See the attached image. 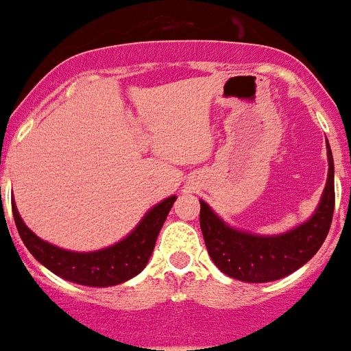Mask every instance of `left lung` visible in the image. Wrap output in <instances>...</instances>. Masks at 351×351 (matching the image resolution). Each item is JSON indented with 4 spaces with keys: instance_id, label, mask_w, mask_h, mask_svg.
<instances>
[{
    "instance_id": "left-lung-1",
    "label": "left lung",
    "mask_w": 351,
    "mask_h": 351,
    "mask_svg": "<svg viewBox=\"0 0 351 351\" xmlns=\"http://www.w3.org/2000/svg\"><path fill=\"white\" fill-rule=\"evenodd\" d=\"M328 179L321 201L310 219L276 235H259L224 223L204 201L201 232L214 265L228 277L245 282H268L290 276L317 254L332 224L335 206L333 156L326 139Z\"/></svg>"
}]
</instances>
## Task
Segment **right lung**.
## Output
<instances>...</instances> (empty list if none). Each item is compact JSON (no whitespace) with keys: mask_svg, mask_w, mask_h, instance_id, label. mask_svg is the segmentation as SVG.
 Wrapping results in <instances>:
<instances>
[{"mask_svg":"<svg viewBox=\"0 0 351 351\" xmlns=\"http://www.w3.org/2000/svg\"><path fill=\"white\" fill-rule=\"evenodd\" d=\"M176 199V195L162 199L161 203L148 210L127 237L96 252H72L50 245L25 224L16 204H12V214L19 237L45 268L75 285L106 288L128 281L147 266L162 223L167 221Z\"/></svg>","mask_w":351,"mask_h":351,"instance_id":"right-lung-1","label":"right lung"}]
</instances>
